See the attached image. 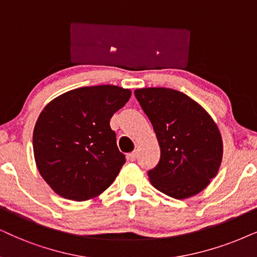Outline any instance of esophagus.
<instances>
[{
  "instance_id": "obj_1",
  "label": "esophagus",
  "mask_w": 257,
  "mask_h": 257,
  "mask_svg": "<svg viewBox=\"0 0 257 257\" xmlns=\"http://www.w3.org/2000/svg\"><path fill=\"white\" fill-rule=\"evenodd\" d=\"M136 158H138V154H136V152H133V153H129V154H126V160L128 161H135Z\"/></svg>"
}]
</instances>
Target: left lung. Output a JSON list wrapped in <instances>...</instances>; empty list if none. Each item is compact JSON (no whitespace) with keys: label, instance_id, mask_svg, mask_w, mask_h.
Masks as SVG:
<instances>
[{"label":"left lung","instance_id":"1","mask_svg":"<svg viewBox=\"0 0 257 257\" xmlns=\"http://www.w3.org/2000/svg\"><path fill=\"white\" fill-rule=\"evenodd\" d=\"M159 146L160 161L148 172L151 184L175 199L203 191L218 173L223 141L216 122L203 106L167 87L135 90Z\"/></svg>","mask_w":257,"mask_h":257}]
</instances>
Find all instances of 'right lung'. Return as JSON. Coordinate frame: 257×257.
<instances>
[{
    "instance_id": "1",
    "label": "right lung",
    "mask_w": 257,
    "mask_h": 257,
    "mask_svg": "<svg viewBox=\"0 0 257 257\" xmlns=\"http://www.w3.org/2000/svg\"><path fill=\"white\" fill-rule=\"evenodd\" d=\"M131 96V90L116 85L84 86L45 106L34 126V159L57 194L89 200L116 179L125 157L116 145L110 118Z\"/></svg>"
}]
</instances>
